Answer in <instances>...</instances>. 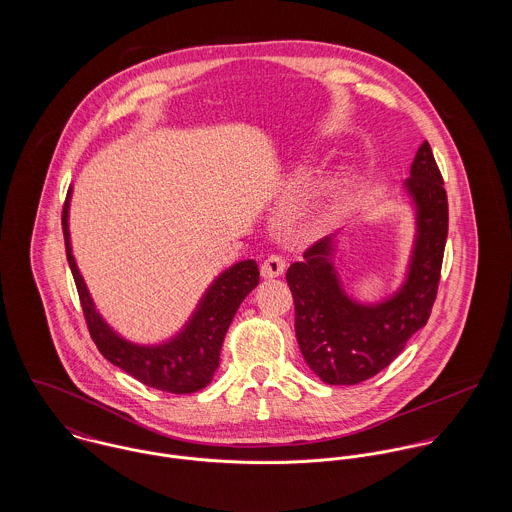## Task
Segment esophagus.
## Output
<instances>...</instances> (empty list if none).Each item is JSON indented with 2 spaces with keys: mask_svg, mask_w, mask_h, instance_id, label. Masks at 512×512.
Segmentation results:
<instances>
[{
  "mask_svg": "<svg viewBox=\"0 0 512 512\" xmlns=\"http://www.w3.org/2000/svg\"><path fill=\"white\" fill-rule=\"evenodd\" d=\"M284 270H286V260H284L280 254L268 256V258L264 260L262 268H260V272H262L264 278H278V276L284 274Z\"/></svg>",
  "mask_w": 512,
  "mask_h": 512,
  "instance_id": "1",
  "label": "esophagus"
}]
</instances>
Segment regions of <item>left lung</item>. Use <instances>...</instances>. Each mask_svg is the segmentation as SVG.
Here are the masks:
<instances>
[{
  "label": "left lung",
  "mask_w": 512,
  "mask_h": 512,
  "mask_svg": "<svg viewBox=\"0 0 512 512\" xmlns=\"http://www.w3.org/2000/svg\"><path fill=\"white\" fill-rule=\"evenodd\" d=\"M416 207L408 276L392 297L353 301L333 266L335 236L293 262L286 280L295 303V337L309 368L327 384H359L390 365L432 313L447 240V195L432 147L424 142L404 183Z\"/></svg>",
  "instance_id": "1"
}]
</instances>
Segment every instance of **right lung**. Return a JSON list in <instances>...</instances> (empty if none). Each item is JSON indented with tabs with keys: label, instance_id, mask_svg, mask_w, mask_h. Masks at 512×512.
I'll return each mask as SVG.
<instances>
[{
	"label": "right lung",
	"instance_id": "add662e5",
	"mask_svg": "<svg viewBox=\"0 0 512 512\" xmlns=\"http://www.w3.org/2000/svg\"><path fill=\"white\" fill-rule=\"evenodd\" d=\"M69 201L71 189L63 207L67 260L73 272L86 327L98 351L112 365L120 366L124 372L151 388L171 394H191L205 388L219 368L222 341L236 309L260 282L258 264L254 260H244L224 270L199 301L189 323L173 339L161 345H136L122 339L102 319L86 290L71 250Z\"/></svg>",
	"mask_w": 512,
	"mask_h": 512
}]
</instances>
